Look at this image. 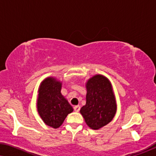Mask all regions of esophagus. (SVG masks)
<instances>
[{
    "label": "esophagus",
    "instance_id": "34e87169",
    "mask_svg": "<svg viewBox=\"0 0 156 156\" xmlns=\"http://www.w3.org/2000/svg\"><path fill=\"white\" fill-rule=\"evenodd\" d=\"M74 108V111L75 112H78L79 111H80V106H79V105H77V106H75L73 107Z\"/></svg>",
    "mask_w": 156,
    "mask_h": 156
}]
</instances>
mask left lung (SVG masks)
Returning <instances> with one entry per match:
<instances>
[{
	"mask_svg": "<svg viewBox=\"0 0 156 156\" xmlns=\"http://www.w3.org/2000/svg\"><path fill=\"white\" fill-rule=\"evenodd\" d=\"M86 88V104L80 112L87 126L98 129L110 122L116 113L112 87L107 78L96 75L89 79Z\"/></svg>",
	"mask_w": 156,
	"mask_h": 156,
	"instance_id": "1",
	"label": "left lung"
}]
</instances>
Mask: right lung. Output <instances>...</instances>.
<instances>
[{"mask_svg":"<svg viewBox=\"0 0 156 156\" xmlns=\"http://www.w3.org/2000/svg\"><path fill=\"white\" fill-rule=\"evenodd\" d=\"M61 83L54 78H48L39 89L37 109L43 121L48 126L58 128L63 124L73 107L61 93Z\"/></svg>","mask_w":156,"mask_h":156,"instance_id":"obj_1","label":"right lung"}]
</instances>
